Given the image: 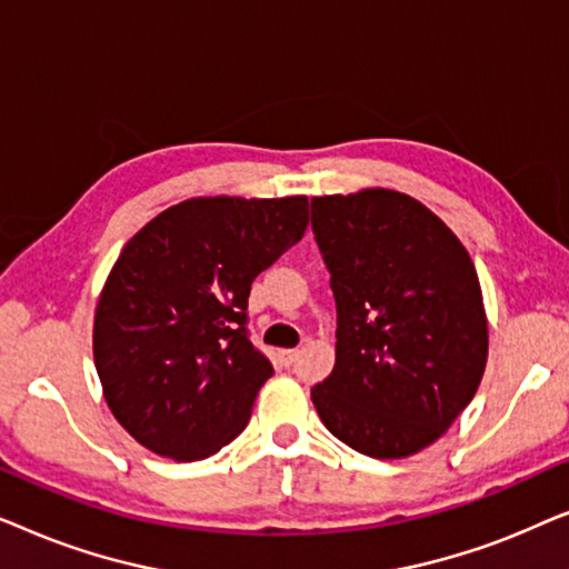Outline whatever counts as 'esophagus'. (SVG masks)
<instances>
[{"label": "esophagus", "mask_w": 569, "mask_h": 569, "mask_svg": "<svg viewBox=\"0 0 569 569\" xmlns=\"http://www.w3.org/2000/svg\"><path fill=\"white\" fill-rule=\"evenodd\" d=\"M298 357H300V349H284V352H282L284 365H292L295 360H298Z\"/></svg>", "instance_id": "1"}]
</instances>
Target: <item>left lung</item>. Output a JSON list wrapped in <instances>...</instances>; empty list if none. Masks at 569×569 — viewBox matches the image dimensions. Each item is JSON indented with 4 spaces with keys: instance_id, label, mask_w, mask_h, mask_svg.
<instances>
[{
    "instance_id": "8db88e82",
    "label": "left lung",
    "mask_w": 569,
    "mask_h": 569,
    "mask_svg": "<svg viewBox=\"0 0 569 569\" xmlns=\"http://www.w3.org/2000/svg\"><path fill=\"white\" fill-rule=\"evenodd\" d=\"M337 300V365L310 399L333 438L370 458L432 446L469 407L487 365L473 261L407 193L310 201Z\"/></svg>"
}]
</instances>
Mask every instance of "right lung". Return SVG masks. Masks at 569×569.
<instances>
[{"label":"right lung","mask_w":569,"mask_h":569,"mask_svg":"<svg viewBox=\"0 0 569 569\" xmlns=\"http://www.w3.org/2000/svg\"><path fill=\"white\" fill-rule=\"evenodd\" d=\"M308 228V197H204L123 246L96 308L103 396L137 442L199 461L238 438L271 362L248 339V295Z\"/></svg>","instance_id":"1"}]
</instances>
